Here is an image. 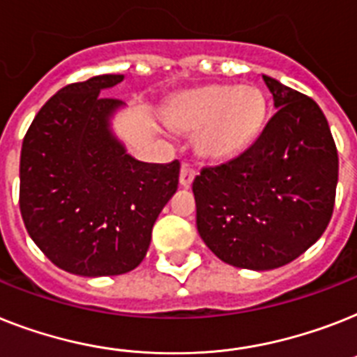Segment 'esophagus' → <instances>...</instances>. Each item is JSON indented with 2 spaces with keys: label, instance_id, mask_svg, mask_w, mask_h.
Returning <instances> with one entry per match:
<instances>
[{
  "label": "esophagus",
  "instance_id": "34e87169",
  "mask_svg": "<svg viewBox=\"0 0 357 357\" xmlns=\"http://www.w3.org/2000/svg\"><path fill=\"white\" fill-rule=\"evenodd\" d=\"M194 176H196V170L190 165H181V170H179V183H181V187H190V183L194 181Z\"/></svg>",
  "mask_w": 357,
  "mask_h": 357
}]
</instances>
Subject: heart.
<instances>
[{"label": "heart", "mask_w": 357, "mask_h": 357, "mask_svg": "<svg viewBox=\"0 0 357 357\" xmlns=\"http://www.w3.org/2000/svg\"><path fill=\"white\" fill-rule=\"evenodd\" d=\"M268 112L266 95L253 84H208L172 100L169 123L196 135L205 159L233 158L253 143Z\"/></svg>", "instance_id": "obj_1"}]
</instances>
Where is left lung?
<instances>
[{
  "label": "left lung",
  "instance_id": "left-lung-1",
  "mask_svg": "<svg viewBox=\"0 0 357 357\" xmlns=\"http://www.w3.org/2000/svg\"><path fill=\"white\" fill-rule=\"evenodd\" d=\"M277 112L244 153L194 178L196 225L234 268H280L303 255L332 218L339 159L314 98L262 75Z\"/></svg>",
  "mask_w": 357,
  "mask_h": 357
}]
</instances>
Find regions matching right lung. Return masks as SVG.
<instances>
[{
	"instance_id": "1",
	"label": "right lung",
	"mask_w": 357,
	"mask_h": 357,
	"mask_svg": "<svg viewBox=\"0 0 357 357\" xmlns=\"http://www.w3.org/2000/svg\"><path fill=\"white\" fill-rule=\"evenodd\" d=\"M123 78L98 75L62 88L38 112L22 144L23 224L54 266L82 277L137 268L159 213L178 190L179 161H137L112 132L124 102L100 91Z\"/></svg>"
}]
</instances>
